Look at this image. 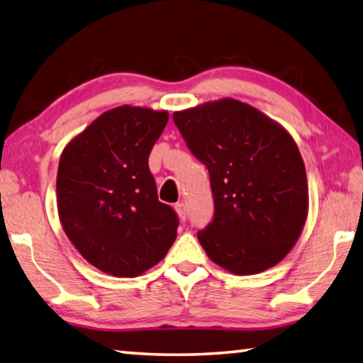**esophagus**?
<instances>
[{"label": "esophagus", "instance_id": "34e87169", "mask_svg": "<svg viewBox=\"0 0 363 363\" xmlns=\"http://www.w3.org/2000/svg\"><path fill=\"white\" fill-rule=\"evenodd\" d=\"M175 211H177V215H179V218L182 221H186V205H184L183 202H179V203H175Z\"/></svg>", "mask_w": 363, "mask_h": 363}]
</instances>
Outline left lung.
Returning <instances> with one entry per match:
<instances>
[{
    "label": "left lung",
    "instance_id": "1",
    "mask_svg": "<svg viewBox=\"0 0 363 363\" xmlns=\"http://www.w3.org/2000/svg\"><path fill=\"white\" fill-rule=\"evenodd\" d=\"M174 123L210 174L215 215L197 232L207 256L235 275L278 264L308 215L305 164L291 134L230 98L175 112Z\"/></svg>",
    "mask_w": 363,
    "mask_h": 363
}]
</instances>
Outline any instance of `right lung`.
<instances>
[{
	"label": "right lung",
	"mask_w": 363,
	"mask_h": 363,
	"mask_svg": "<svg viewBox=\"0 0 363 363\" xmlns=\"http://www.w3.org/2000/svg\"><path fill=\"white\" fill-rule=\"evenodd\" d=\"M167 120L164 111L112 108L61 153V224L80 255L108 275L139 277L162 261L177 238L179 216L158 201L148 167Z\"/></svg>",
	"instance_id": "obj_1"
}]
</instances>
